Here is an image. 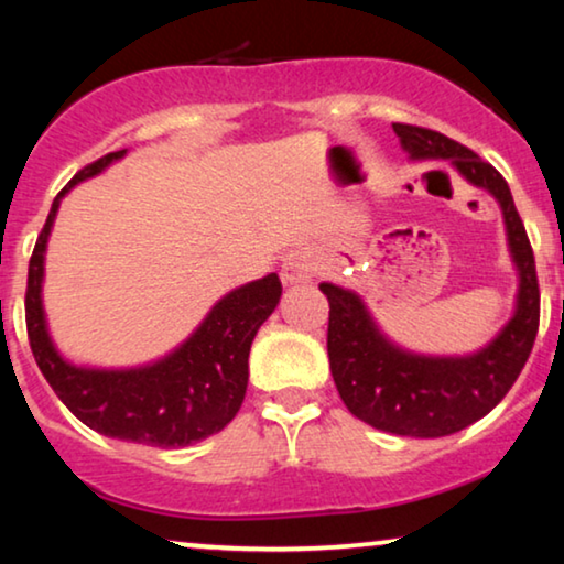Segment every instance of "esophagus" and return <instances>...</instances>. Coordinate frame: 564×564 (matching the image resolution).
<instances>
[{"label": "esophagus", "instance_id": "1", "mask_svg": "<svg viewBox=\"0 0 564 564\" xmlns=\"http://www.w3.org/2000/svg\"><path fill=\"white\" fill-rule=\"evenodd\" d=\"M305 280H307L305 259L300 257V253H290V259L284 261V267H282V282L284 284H297V282H305Z\"/></svg>", "mask_w": 564, "mask_h": 564}]
</instances>
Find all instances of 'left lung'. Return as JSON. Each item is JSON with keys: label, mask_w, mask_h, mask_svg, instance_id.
I'll list each match as a JSON object with an SVG mask.
<instances>
[{"label": "left lung", "mask_w": 564, "mask_h": 564, "mask_svg": "<svg viewBox=\"0 0 564 564\" xmlns=\"http://www.w3.org/2000/svg\"><path fill=\"white\" fill-rule=\"evenodd\" d=\"M411 159H449L475 187L500 203L508 246L519 269L516 313L492 341L469 357H421L398 349L375 326L351 290L323 282L328 297V361L344 405L369 426L398 436L436 438L488 415L527 365L539 330V280L527 228L508 182L475 151L436 130L392 126Z\"/></svg>", "instance_id": "8db88e82"}]
</instances>
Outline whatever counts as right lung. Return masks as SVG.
Segmentation results:
<instances>
[{
	"label": "right lung",
	"mask_w": 564,
	"mask_h": 564,
	"mask_svg": "<svg viewBox=\"0 0 564 564\" xmlns=\"http://www.w3.org/2000/svg\"><path fill=\"white\" fill-rule=\"evenodd\" d=\"M126 151L107 153L87 164L53 199L48 220L37 236L28 267L25 323L33 357L53 392L84 426L122 442L189 446L218 434L236 419L249 384V351L261 323L280 303L276 274L228 292L207 313L195 334L156 365L138 369L74 367L61 357L45 328L41 284L45 243L61 197L74 184L102 172Z\"/></svg>",
	"instance_id": "right-lung-1"
}]
</instances>
